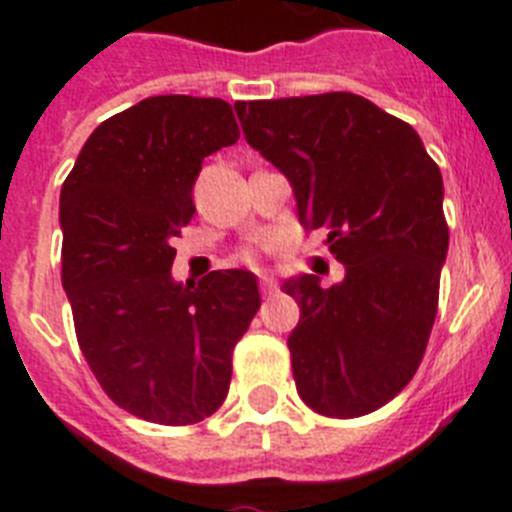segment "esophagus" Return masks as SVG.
I'll list each match as a JSON object with an SVG mask.
<instances>
[{
	"label": "esophagus",
	"mask_w": 512,
	"mask_h": 512,
	"mask_svg": "<svg viewBox=\"0 0 512 512\" xmlns=\"http://www.w3.org/2000/svg\"><path fill=\"white\" fill-rule=\"evenodd\" d=\"M261 295L264 297H274L277 295V284H274V279H269L264 274V277H261Z\"/></svg>",
	"instance_id": "obj_1"
}]
</instances>
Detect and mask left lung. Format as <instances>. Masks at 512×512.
I'll return each mask as SVG.
<instances>
[{"mask_svg":"<svg viewBox=\"0 0 512 512\" xmlns=\"http://www.w3.org/2000/svg\"><path fill=\"white\" fill-rule=\"evenodd\" d=\"M248 146L292 184L297 217L323 230L346 277L284 282L300 305L289 333L302 402L359 418L413 379L428 346L449 251L443 179L408 122L351 92L235 102Z\"/></svg>","mask_w":512,"mask_h":512,"instance_id":"8db88e82","label":"left lung"}]
</instances>
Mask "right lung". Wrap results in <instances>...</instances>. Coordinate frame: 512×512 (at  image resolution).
<instances>
[{"mask_svg": "<svg viewBox=\"0 0 512 512\" xmlns=\"http://www.w3.org/2000/svg\"><path fill=\"white\" fill-rule=\"evenodd\" d=\"M241 130L230 104L164 94L104 120L61 187V279L81 354L122 410L192 425L228 397L233 348L259 310L246 269L171 277L202 161Z\"/></svg>", "mask_w": 512, "mask_h": 512, "instance_id": "add662e5", "label": "right lung"}]
</instances>
